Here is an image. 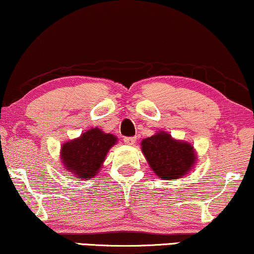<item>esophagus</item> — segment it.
<instances>
[{
    "instance_id": "34e87169",
    "label": "esophagus",
    "mask_w": 254,
    "mask_h": 254,
    "mask_svg": "<svg viewBox=\"0 0 254 254\" xmlns=\"http://www.w3.org/2000/svg\"><path fill=\"white\" fill-rule=\"evenodd\" d=\"M135 141H136V137L135 136H126L124 137V142L128 145H133L135 143Z\"/></svg>"
}]
</instances>
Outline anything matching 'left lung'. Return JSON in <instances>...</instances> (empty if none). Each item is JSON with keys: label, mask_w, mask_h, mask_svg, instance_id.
I'll return each instance as SVG.
<instances>
[{"label": "left lung", "mask_w": 254, "mask_h": 254, "mask_svg": "<svg viewBox=\"0 0 254 254\" xmlns=\"http://www.w3.org/2000/svg\"><path fill=\"white\" fill-rule=\"evenodd\" d=\"M142 151L156 175L165 180L182 178L195 163L193 147L159 131L142 141Z\"/></svg>", "instance_id": "8db88e82"}]
</instances>
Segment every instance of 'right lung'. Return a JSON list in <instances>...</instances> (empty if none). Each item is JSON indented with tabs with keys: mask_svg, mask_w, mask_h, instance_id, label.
<instances>
[{
	"mask_svg": "<svg viewBox=\"0 0 254 254\" xmlns=\"http://www.w3.org/2000/svg\"><path fill=\"white\" fill-rule=\"evenodd\" d=\"M117 137L98 128H92L81 137L69 141L61 148V159L69 172L82 178H92L102 166L109 149Z\"/></svg>",
	"mask_w": 254,
	"mask_h": 254,
	"instance_id": "obj_1",
	"label": "right lung"
}]
</instances>
